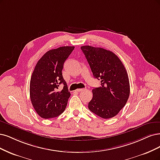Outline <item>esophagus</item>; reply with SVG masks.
Here are the masks:
<instances>
[{
  "label": "esophagus",
  "mask_w": 160,
  "mask_h": 160,
  "mask_svg": "<svg viewBox=\"0 0 160 160\" xmlns=\"http://www.w3.org/2000/svg\"><path fill=\"white\" fill-rule=\"evenodd\" d=\"M83 90H84V89H78L76 90V91L77 92H81V91H82Z\"/></svg>",
  "instance_id": "obj_1"
}]
</instances>
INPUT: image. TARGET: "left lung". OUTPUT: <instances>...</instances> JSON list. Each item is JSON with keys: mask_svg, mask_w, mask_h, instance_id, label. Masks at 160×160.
<instances>
[{"mask_svg": "<svg viewBox=\"0 0 160 160\" xmlns=\"http://www.w3.org/2000/svg\"><path fill=\"white\" fill-rule=\"evenodd\" d=\"M93 76L101 86L92 89L88 104L90 111L102 118L115 117L127 102L130 95L128 75L122 62L112 52L90 46L81 47Z\"/></svg>", "mask_w": 160, "mask_h": 160, "instance_id": "8db88e82", "label": "left lung"}]
</instances>
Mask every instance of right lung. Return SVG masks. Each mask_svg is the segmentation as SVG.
Masks as SVG:
<instances>
[{
  "label": "right lung",
  "instance_id": "right-lung-1",
  "mask_svg": "<svg viewBox=\"0 0 160 160\" xmlns=\"http://www.w3.org/2000/svg\"><path fill=\"white\" fill-rule=\"evenodd\" d=\"M74 46H63L47 52L36 63L33 71L30 95L33 107L43 118L57 117L67 106L71 93L62 75L63 64ZM63 89L59 91L60 84Z\"/></svg>",
  "mask_w": 160,
  "mask_h": 160
}]
</instances>
